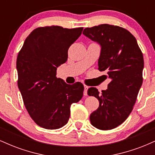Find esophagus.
<instances>
[{
    "mask_svg": "<svg viewBox=\"0 0 155 155\" xmlns=\"http://www.w3.org/2000/svg\"><path fill=\"white\" fill-rule=\"evenodd\" d=\"M87 90L88 87L84 85V95H87Z\"/></svg>",
    "mask_w": 155,
    "mask_h": 155,
    "instance_id": "esophagus-1",
    "label": "esophagus"
}]
</instances>
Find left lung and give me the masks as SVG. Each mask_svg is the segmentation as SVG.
Masks as SVG:
<instances>
[{
  "instance_id": "1",
  "label": "left lung",
  "mask_w": 155,
  "mask_h": 155,
  "mask_svg": "<svg viewBox=\"0 0 155 155\" xmlns=\"http://www.w3.org/2000/svg\"><path fill=\"white\" fill-rule=\"evenodd\" d=\"M83 34L101 45L98 70L106 71L105 76L111 79L101 94L89 88L88 95L99 101L90 122L102 130L114 129L126 120L136 101L143 83V54L136 38L121 27L103 24L85 28Z\"/></svg>"
}]
</instances>
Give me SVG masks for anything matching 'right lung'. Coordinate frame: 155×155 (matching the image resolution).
<instances>
[{
    "mask_svg": "<svg viewBox=\"0 0 155 155\" xmlns=\"http://www.w3.org/2000/svg\"><path fill=\"white\" fill-rule=\"evenodd\" d=\"M83 28L41 27L27 37L17 59L18 87L33 120L40 127L55 130L67 124L71 106L83 96L80 82L68 84L56 77L57 68L68 60V50Z\"/></svg>",
    "mask_w": 155,
    "mask_h": 155,
    "instance_id": "add662e5",
    "label": "right lung"
}]
</instances>
